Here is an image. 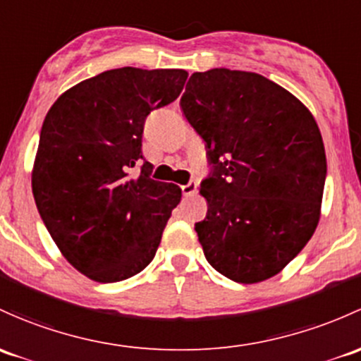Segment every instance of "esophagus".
<instances>
[{"label": "esophagus", "mask_w": 361, "mask_h": 361, "mask_svg": "<svg viewBox=\"0 0 361 361\" xmlns=\"http://www.w3.org/2000/svg\"><path fill=\"white\" fill-rule=\"evenodd\" d=\"M181 192H183L185 197H192L193 193H197V183L195 181H190V183L183 185V187H181Z\"/></svg>", "instance_id": "34e87169"}]
</instances>
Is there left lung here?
I'll return each instance as SVG.
<instances>
[{"mask_svg":"<svg viewBox=\"0 0 361 361\" xmlns=\"http://www.w3.org/2000/svg\"><path fill=\"white\" fill-rule=\"evenodd\" d=\"M212 169L195 231L207 263L238 283L271 279L320 219L327 159L320 130L294 94L256 72H193L180 100Z\"/></svg>","mask_w":361,"mask_h":361,"instance_id":"obj_1","label":"left lung"}]
</instances>
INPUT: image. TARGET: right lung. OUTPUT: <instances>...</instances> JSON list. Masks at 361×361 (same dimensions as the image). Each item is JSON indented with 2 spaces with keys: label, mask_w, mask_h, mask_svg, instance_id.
Listing matches in <instances>:
<instances>
[{
  "label": "right lung",
  "mask_w": 361,
  "mask_h": 361,
  "mask_svg": "<svg viewBox=\"0 0 361 361\" xmlns=\"http://www.w3.org/2000/svg\"><path fill=\"white\" fill-rule=\"evenodd\" d=\"M188 72L105 71L72 86L41 128L32 193L53 242L67 261L100 283L126 280L149 267L181 190L131 176L142 155L147 116L180 97Z\"/></svg>",
  "instance_id": "1"
}]
</instances>
